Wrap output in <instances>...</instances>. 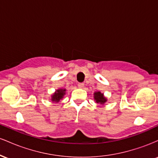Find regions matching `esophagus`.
<instances>
[{"label":"esophagus","mask_w":158,"mask_h":158,"mask_svg":"<svg viewBox=\"0 0 158 158\" xmlns=\"http://www.w3.org/2000/svg\"><path fill=\"white\" fill-rule=\"evenodd\" d=\"M84 86H85L84 83H79V84H78V87H79V88H84Z\"/></svg>","instance_id":"1"}]
</instances>
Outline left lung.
I'll list each match as a JSON object with an SVG mask.
<instances>
[{"instance_id": "obj_1", "label": "left lung", "mask_w": 158, "mask_h": 158, "mask_svg": "<svg viewBox=\"0 0 158 158\" xmlns=\"http://www.w3.org/2000/svg\"><path fill=\"white\" fill-rule=\"evenodd\" d=\"M94 99L96 102L98 103V104L101 105V106H103V105L107 102V100H108L107 98L104 96V94L101 93L100 91L94 92Z\"/></svg>"}]
</instances>
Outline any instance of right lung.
Wrapping results in <instances>:
<instances>
[{
	"label": "right lung",
	"mask_w": 158,
	"mask_h": 158,
	"mask_svg": "<svg viewBox=\"0 0 158 158\" xmlns=\"http://www.w3.org/2000/svg\"><path fill=\"white\" fill-rule=\"evenodd\" d=\"M65 94H66V89L59 88V89L56 90V91L51 95L50 99L52 102L59 103L63 99Z\"/></svg>",
	"instance_id": "1"
}]
</instances>
